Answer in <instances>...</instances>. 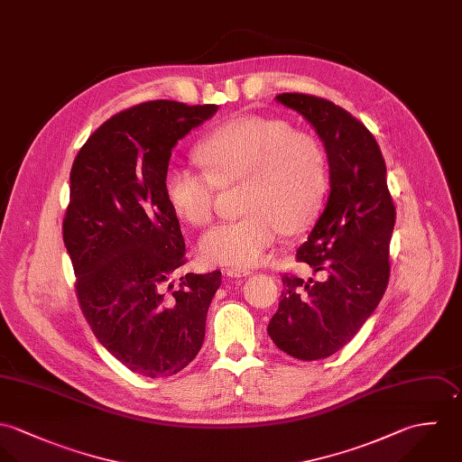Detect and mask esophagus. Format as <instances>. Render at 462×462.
Returning <instances> with one entry per match:
<instances>
[{
  "mask_svg": "<svg viewBox=\"0 0 462 462\" xmlns=\"http://www.w3.org/2000/svg\"><path fill=\"white\" fill-rule=\"evenodd\" d=\"M225 275L232 278L250 277L252 272H250V270H245V268H226V270H225Z\"/></svg>",
  "mask_w": 462,
  "mask_h": 462,
  "instance_id": "1",
  "label": "esophagus"
}]
</instances>
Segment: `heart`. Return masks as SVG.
<instances>
[{
	"label": "heart",
	"mask_w": 462,
	"mask_h": 462,
	"mask_svg": "<svg viewBox=\"0 0 462 462\" xmlns=\"http://www.w3.org/2000/svg\"><path fill=\"white\" fill-rule=\"evenodd\" d=\"M196 155L205 171L171 166L164 175L166 199L185 223L207 225L217 187L243 182L246 214L214 226L201 239V255L210 264H259L283 228H305L323 203L328 180L323 148L285 121L263 116L232 119L214 130Z\"/></svg>",
	"instance_id": "1"
}]
</instances>
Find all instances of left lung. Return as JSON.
Masks as SVG:
<instances>
[{
	"label": "left lung",
	"instance_id": "8db88e82",
	"mask_svg": "<svg viewBox=\"0 0 462 462\" xmlns=\"http://www.w3.org/2000/svg\"><path fill=\"white\" fill-rule=\"evenodd\" d=\"M277 101L301 114L323 141L330 194L296 254L323 280L283 275L268 334L287 356L318 361L352 341L380 303L396 210L382 152L359 119L310 94H278Z\"/></svg>",
	"mask_w": 462,
	"mask_h": 462
}]
</instances>
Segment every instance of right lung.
Masks as SVG:
<instances>
[{"label":"right lung","instance_id":"right-lung-1","mask_svg":"<svg viewBox=\"0 0 462 462\" xmlns=\"http://www.w3.org/2000/svg\"><path fill=\"white\" fill-rule=\"evenodd\" d=\"M217 105L146 101L106 119L80 148L62 232L80 309L126 368L171 376L198 356L221 272L187 273L180 223L164 194L171 150Z\"/></svg>","mask_w":462,"mask_h":462}]
</instances>
